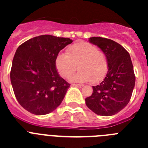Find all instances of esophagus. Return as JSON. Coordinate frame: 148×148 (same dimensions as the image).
Instances as JSON below:
<instances>
[{
	"label": "esophagus",
	"instance_id": "esophagus-1",
	"mask_svg": "<svg viewBox=\"0 0 148 148\" xmlns=\"http://www.w3.org/2000/svg\"><path fill=\"white\" fill-rule=\"evenodd\" d=\"M73 86H75V87H79V88H82V87H83V85H82V84H73Z\"/></svg>",
	"mask_w": 148,
	"mask_h": 148
}]
</instances>
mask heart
Returning <instances> with one entry per match:
<instances>
[{"mask_svg":"<svg viewBox=\"0 0 148 148\" xmlns=\"http://www.w3.org/2000/svg\"><path fill=\"white\" fill-rule=\"evenodd\" d=\"M55 64L60 75L64 78H69L78 66L80 71L70 77L72 82L91 80L96 83L103 79L108 70V58L104 52L84 41L70 46L66 49V53H58Z\"/></svg>","mask_w":148,"mask_h":148,"instance_id":"b5f03b06","label":"heart"}]
</instances>
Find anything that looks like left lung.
Listing matches in <instances>:
<instances>
[{
    "label": "left lung",
    "instance_id": "8db88e82",
    "mask_svg": "<svg viewBox=\"0 0 148 148\" xmlns=\"http://www.w3.org/2000/svg\"><path fill=\"white\" fill-rule=\"evenodd\" d=\"M89 41L106 55L108 70L104 80L92 87V95L85 99L86 105L95 114L113 116L127 105L133 93L136 77L131 58L127 51L114 40L92 37Z\"/></svg>",
    "mask_w": 148,
    "mask_h": 148
}]
</instances>
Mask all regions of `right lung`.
<instances>
[{
  "mask_svg": "<svg viewBox=\"0 0 148 148\" xmlns=\"http://www.w3.org/2000/svg\"><path fill=\"white\" fill-rule=\"evenodd\" d=\"M72 42L69 38L44 35L18 47L10 79L17 100L26 110L38 116L48 114L62 102L70 84L59 75L55 60Z\"/></svg>",
  "mask_w": 148,
  "mask_h": 148,
  "instance_id": "add662e5",
  "label": "right lung"
}]
</instances>
